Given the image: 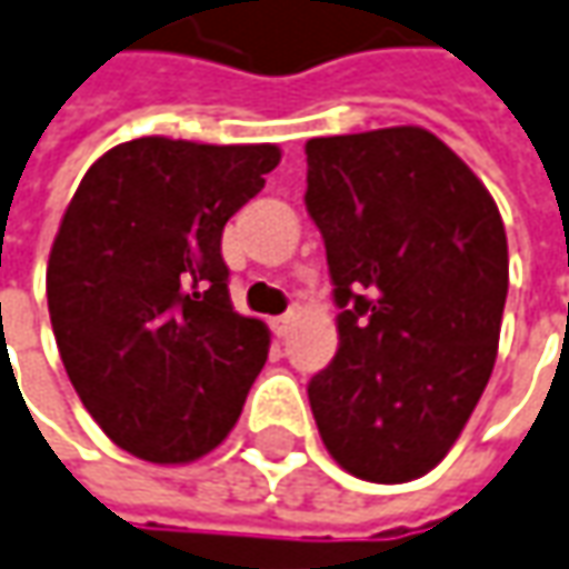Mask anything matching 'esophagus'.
Segmentation results:
<instances>
[{"instance_id": "esophagus-1", "label": "esophagus", "mask_w": 569, "mask_h": 569, "mask_svg": "<svg viewBox=\"0 0 569 569\" xmlns=\"http://www.w3.org/2000/svg\"><path fill=\"white\" fill-rule=\"evenodd\" d=\"M293 326V312H284V316H276L272 319V331H276V338H284Z\"/></svg>"}]
</instances>
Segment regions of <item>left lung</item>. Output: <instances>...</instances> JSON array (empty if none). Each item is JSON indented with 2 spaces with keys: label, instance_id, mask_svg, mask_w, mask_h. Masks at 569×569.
<instances>
[{
  "label": "left lung",
  "instance_id": "obj_1",
  "mask_svg": "<svg viewBox=\"0 0 569 569\" xmlns=\"http://www.w3.org/2000/svg\"><path fill=\"white\" fill-rule=\"evenodd\" d=\"M307 209L341 307L338 353L310 382L322 445L366 482L419 479L451 451L495 369L501 212L417 124L307 140Z\"/></svg>",
  "mask_w": 569,
  "mask_h": 569
}]
</instances>
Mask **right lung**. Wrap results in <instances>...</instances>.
<instances>
[{"label":"right lung","mask_w":569,"mask_h":569,"mask_svg":"<svg viewBox=\"0 0 569 569\" xmlns=\"http://www.w3.org/2000/svg\"><path fill=\"white\" fill-rule=\"evenodd\" d=\"M278 162L276 143L137 137L102 152L64 209L52 335L87 413L147 463L216 451L266 366L272 335L231 307L222 231Z\"/></svg>","instance_id":"1"}]
</instances>
